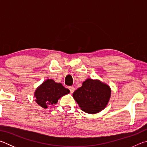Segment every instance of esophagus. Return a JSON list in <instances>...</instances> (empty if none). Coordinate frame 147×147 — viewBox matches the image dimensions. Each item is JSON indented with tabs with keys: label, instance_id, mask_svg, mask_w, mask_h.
I'll return each mask as SVG.
<instances>
[{
	"label": "esophagus",
	"instance_id": "34e87169",
	"mask_svg": "<svg viewBox=\"0 0 147 147\" xmlns=\"http://www.w3.org/2000/svg\"><path fill=\"white\" fill-rule=\"evenodd\" d=\"M69 90H70V92H71V93H73V92L74 91V88L73 86H71V87H69Z\"/></svg>",
	"mask_w": 147,
	"mask_h": 147
}]
</instances>
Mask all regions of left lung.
<instances>
[{
    "label": "left lung",
    "mask_w": 147,
    "mask_h": 147,
    "mask_svg": "<svg viewBox=\"0 0 147 147\" xmlns=\"http://www.w3.org/2000/svg\"><path fill=\"white\" fill-rule=\"evenodd\" d=\"M111 93V88L106 84L99 80L88 78L74 92L73 96L84 112L95 114L108 105Z\"/></svg>",
    "instance_id": "left-lung-1"
}]
</instances>
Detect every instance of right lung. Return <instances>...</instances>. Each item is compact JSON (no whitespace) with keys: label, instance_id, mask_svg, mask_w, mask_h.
<instances>
[{"label":"right lung","instance_id":"1","mask_svg":"<svg viewBox=\"0 0 147 147\" xmlns=\"http://www.w3.org/2000/svg\"><path fill=\"white\" fill-rule=\"evenodd\" d=\"M70 93L61 83H57L53 79H48L43 82L35 91L36 102L43 108L48 106L55 104L61 96Z\"/></svg>","mask_w":147,"mask_h":147}]
</instances>
